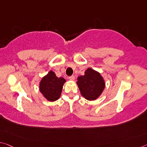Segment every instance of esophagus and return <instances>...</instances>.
Listing matches in <instances>:
<instances>
[{
	"label": "esophagus",
	"instance_id": "obj_1",
	"mask_svg": "<svg viewBox=\"0 0 147 147\" xmlns=\"http://www.w3.org/2000/svg\"><path fill=\"white\" fill-rule=\"evenodd\" d=\"M69 79L70 80L73 81V80H74V79H75V77H74V76H69Z\"/></svg>",
	"mask_w": 147,
	"mask_h": 147
}]
</instances>
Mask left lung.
<instances>
[{"mask_svg": "<svg viewBox=\"0 0 147 147\" xmlns=\"http://www.w3.org/2000/svg\"><path fill=\"white\" fill-rule=\"evenodd\" d=\"M78 87L80 94L88 101H94L99 98L105 88V81L98 71L88 68L84 75L77 78Z\"/></svg>", "mask_w": 147, "mask_h": 147, "instance_id": "left-lung-1", "label": "left lung"}]
</instances>
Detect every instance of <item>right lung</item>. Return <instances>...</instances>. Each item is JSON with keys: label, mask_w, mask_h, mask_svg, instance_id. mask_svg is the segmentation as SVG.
<instances>
[{"label": "right lung", "mask_w": 147, "mask_h": 147, "mask_svg": "<svg viewBox=\"0 0 147 147\" xmlns=\"http://www.w3.org/2000/svg\"><path fill=\"white\" fill-rule=\"evenodd\" d=\"M65 82L66 80L64 78H58L54 72L50 71L40 81L39 90L48 101H55L61 97L63 87Z\"/></svg>", "instance_id": "1"}]
</instances>
